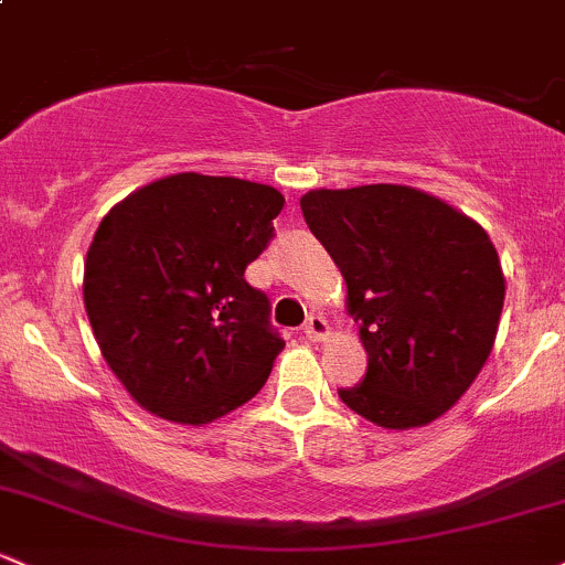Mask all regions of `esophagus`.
<instances>
[{
  "instance_id": "1",
  "label": "esophagus",
  "mask_w": 565,
  "mask_h": 565,
  "mask_svg": "<svg viewBox=\"0 0 565 565\" xmlns=\"http://www.w3.org/2000/svg\"><path fill=\"white\" fill-rule=\"evenodd\" d=\"M305 333L307 339H312V342H323V339H329V323H326L320 315H312V318L305 323Z\"/></svg>"
}]
</instances>
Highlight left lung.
<instances>
[{
	"mask_svg": "<svg viewBox=\"0 0 565 565\" xmlns=\"http://www.w3.org/2000/svg\"><path fill=\"white\" fill-rule=\"evenodd\" d=\"M309 232L348 285L366 377L339 398L387 430L423 428L482 372L503 309L488 232L412 185L318 188L301 196Z\"/></svg>",
	"mask_w": 565,
	"mask_h": 565,
	"instance_id": "left-lung-1",
	"label": "left lung"
}]
</instances>
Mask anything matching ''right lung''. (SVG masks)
<instances>
[{"label":"right lung","instance_id":"right-lung-1","mask_svg":"<svg viewBox=\"0 0 565 565\" xmlns=\"http://www.w3.org/2000/svg\"><path fill=\"white\" fill-rule=\"evenodd\" d=\"M282 204L271 185L180 172L102 217L83 301L107 366L150 415L207 426L264 387L285 342L245 269Z\"/></svg>","mask_w":565,"mask_h":565}]
</instances>
